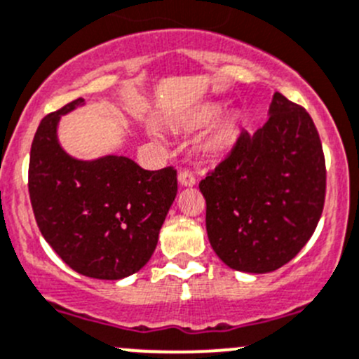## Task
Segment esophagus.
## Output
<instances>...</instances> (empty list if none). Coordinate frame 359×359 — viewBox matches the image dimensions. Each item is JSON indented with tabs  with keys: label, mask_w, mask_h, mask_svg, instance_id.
Returning <instances> with one entry per match:
<instances>
[{
	"label": "esophagus",
	"mask_w": 359,
	"mask_h": 359,
	"mask_svg": "<svg viewBox=\"0 0 359 359\" xmlns=\"http://www.w3.org/2000/svg\"><path fill=\"white\" fill-rule=\"evenodd\" d=\"M179 184L184 187H193L194 184H196V179H194V175L191 172L182 170V172L179 173Z\"/></svg>",
	"instance_id": "esophagus-1"
}]
</instances>
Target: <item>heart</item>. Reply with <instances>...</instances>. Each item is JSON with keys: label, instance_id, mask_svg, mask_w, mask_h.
Wrapping results in <instances>:
<instances>
[{"label": "heart", "instance_id": "heart-1", "mask_svg": "<svg viewBox=\"0 0 359 359\" xmlns=\"http://www.w3.org/2000/svg\"><path fill=\"white\" fill-rule=\"evenodd\" d=\"M222 114V107L219 103H205L200 105L196 110L189 114V117L186 119V126L193 128V130H201V128L210 126L208 133L201 138L200 142V152L205 159H219L229 152L233 149V145L238 140L240 133H242L243 121L238 114ZM149 133L152 137H159L161 131L156 124H149Z\"/></svg>", "mask_w": 359, "mask_h": 359}]
</instances>
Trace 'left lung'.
<instances>
[{"instance_id":"obj_1","label":"left lung","mask_w":359,"mask_h":359,"mask_svg":"<svg viewBox=\"0 0 359 359\" xmlns=\"http://www.w3.org/2000/svg\"><path fill=\"white\" fill-rule=\"evenodd\" d=\"M268 116L200 182L212 249L238 272L268 273L293 259L325 207V154L312 117L280 93Z\"/></svg>"}]
</instances>
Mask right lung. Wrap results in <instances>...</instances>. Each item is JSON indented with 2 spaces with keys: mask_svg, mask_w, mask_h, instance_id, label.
I'll use <instances>...</instances> for the list:
<instances>
[{
  "mask_svg": "<svg viewBox=\"0 0 359 359\" xmlns=\"http://www.w3.org/2000/svg\"><path fill=\"white\" fill-rule=\"evenodd\" d=\"M82 105L75 100L38 126L29 156L31 205L43 238L69 268L119 280L151 259L177 196V172L144 170L126 156H69L59 144V119Z\"/></svg>",
  "mask_w": 359,
  "mask_h": 359,
  "instance_id": "add662e5",
  "label": "right lung"
}]
</instances>
